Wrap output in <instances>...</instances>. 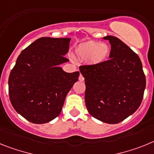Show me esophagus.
I'll return each instance as SVG.
<instances>
[{
    "instance_id": "esophagus-1",
    "label": "esophagus",
    "mask_w": 154,
    "mask_h": 154,
    "mask_svg": "<svg viewBox=\"0 0 154 154\" xmlns=\"http://www.w3.org/2000/svg\"><path fill=\"white\" fill-rule=\"evenodd\" d=\"M84 80H85V78H84V77H83L81 74H80V76H79V81H84Z\"/></svg>"
}]
</instances>
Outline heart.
Listing matches in <instances>:
<instances>
[{
  "label": "heart",
  "mask_w": 154,
  "mask_h": 154,
  "mask_svg": "<svg viewBox=\"0 0 154 154\" xmlns=\"http://www.w3.org/2000/svg\"><path fill=\"white\" fill-rule=\"evenodd\" d=\"M110 52V46L105 42L89 41L79 45L75 56L81 60H88L91 65L97 66L108 60Z\"/></svg>",
  "instance_id": "b5f03b06"
}]
</instances>
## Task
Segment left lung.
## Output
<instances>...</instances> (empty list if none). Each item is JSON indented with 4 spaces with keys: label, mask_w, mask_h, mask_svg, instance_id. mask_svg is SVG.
I'll return each mask as SVG.
<instances>
[{
    "label": "left lung",
    "mask_w": 154,
    "mask_h": 154,
    "mask_svg": "<svg viewBox=\"0 0 154 154\" xmlns=\"http://www.w3.org/2000/svg\"><path fill=\"white\" fill-rule=\"evenodd\" d=\"M110 60L102 64L79 67L85 77V103L97 119L116 124L140 107L146 88V77L138 55L119 38L108 35Z\"/></svg>",
    "instance_id": "1"
}]
</instances>
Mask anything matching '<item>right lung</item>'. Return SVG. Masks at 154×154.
Listing matches in <instances>:
<instances>
[{
    "label": "right lung",
    "instance_id": "add662e5",
    "mask_svg": "<svg viewBox=\"0 0 154 154\" xmlns=\"http://www.w3.org/2000/svg\"><path fill=\"white\" fill-rule=\"evenodd\" d=\"M70 38L42 37L22 50L8 79L9 97L18 114L35 124L49 122L61 112L79 71L66 73Z\"/></svg>",
    "mask_w": 154,
    "mask_h": 154
}]
</instances>
